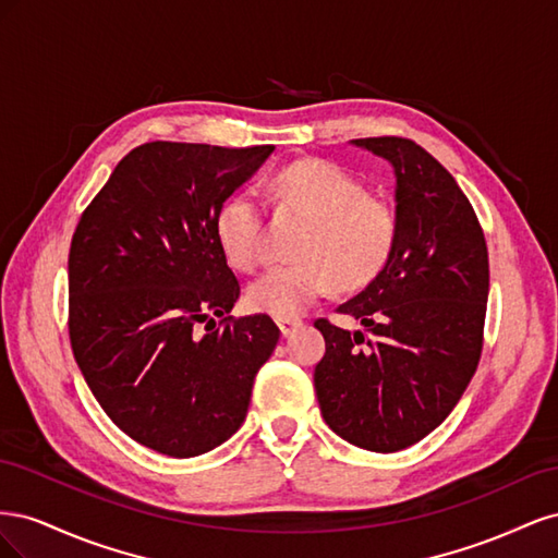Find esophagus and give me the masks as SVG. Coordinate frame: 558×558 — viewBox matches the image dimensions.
I'll return each mask as SVG.
<instances>
[{"label":"esophagus","mask_w":558,"mask_h":558,"mask_svg":"<svg viewBox=\"0 0 558 558\" xmlns=\"http://www.w3.org/2000/svg\"><path fill=\"white\" fill-rule=\"evenodd\" d=\"M277 326L283 337H289L295 328H300V318H277Z\"/></svg>","instance_id":"1"}]
</instances>
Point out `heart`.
<instances>
[{"mask_svg": "<svg viewBox=\"0 0 558 558\" xmlns=\"http://www.w3.org/2000/svg\"><path fill=\"white\" fill-rule=\"evenodd\" d=\"M286 211L307 218L293 248L298 263L269 269L246 291L251 310L295 318L335 286L359 291L391 263L400 216L391 202L369 195L361 179L320 158L295 160L267 181ZM216 240L240 272H256L265 258L263 209L253 193L230 195L216 214Z\"/></svg>", "mask_w": 558, "mask_h": 558, "instance_id": "b5f03b06", "label": "heart"}]
</instances>
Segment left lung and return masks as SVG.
I'll return each instance as SVG.
<instances>
[{
	"mask_svg": "<svg viewBox=\"0 0 558 558\" xmlns=\"http://www.w3.org/2000/svg\"><path fill=\"white\" fill-rule=\"evenodd\" d=\"M351 144L393 165L400 234L384 272L337 307L363 330L314 320L326 340L314 386L337 435L391 453L440 426L475 375L488 251L470 199L426 148L402 137Z\"/></svg>",
	"mask_w": 558,
	"mask_h": 558,
	"instance_id": "1",
	"label": "left lung"
}]
</instances>
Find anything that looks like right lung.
I'll return each mask as SVG.
<instances>
[{
	"mask_svg": "<svg viewBox=\"0 0 558 558\" xmlns=\"http://www.w3.org/2000/svg\"><path fill=\"white\" fill-rule=\"evenodd\" d=\"M272 150L142 144L74 230V359L113 424L158 453L191 459L226 442L279 342L267 314L230 316L240 281L216 240L218 209Z\"/></svg>",
	"mask_w": 558,
	"mask_h": 558,
	"instance_id": "right-lung-1",
	"label": "right lung"
}]
</instances>
